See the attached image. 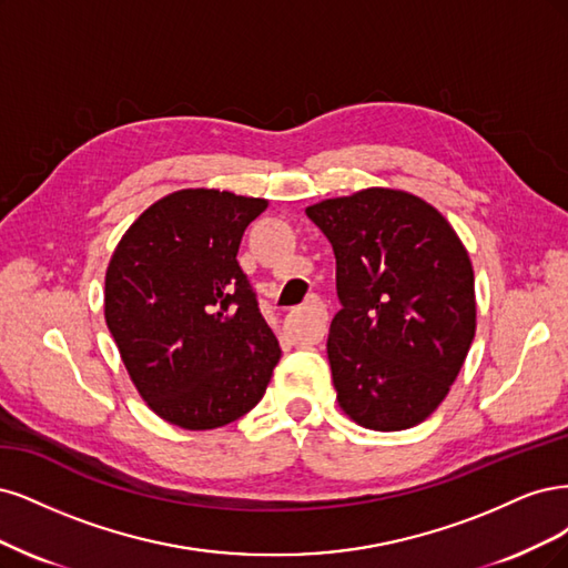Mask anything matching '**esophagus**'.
I'll return each instance as SVG.
<instances>
[{
  "mask_svg": "<svg viewBox=\"0 0 568 568\" xmlns=\"http://www.w3.org/2000/svg\"><path fill=\"white\" fill-rule=\"evenodd\" d=\"M308 318V337L314 342H321L327 333V306L318 295H311L306 304L297 311Z\"/></svg>",
  "mask_w": 568,
  "mask_h": 568,
  "instance_id": "1",
  "label": "esophagus"
}]
</instances>
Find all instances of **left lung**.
<instances>
[{
  "instance_id": "left-lung-1",
  "label": "left lung",
  "mask_w": 568,
  "mask_h": 568,
  "mask_svg": "<svg viewBox=\"0 0 568 568\" xmlns=\"http://www.w3.org/2000/svg\"><path fill=\"white\" fill-rule=\"evenodd\" d=\"M333 243L342 308L327 361L342 413L375 432L410 429L442 406L477 333L460 235L427 200L371 186L308 205Z\"/></svg>"
}]
</instances>
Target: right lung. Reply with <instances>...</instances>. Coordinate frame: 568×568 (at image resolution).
<instances>
[{
	"label": "right lung",
	"instance_id": "right-lung-1",
	"mask_svg": "<svg viewBox=\"0 0 568 568\" xmlns=\"http://www.w3.org/2000/svg\"><path fill=\"white\" fill-rule=\"evenodd\" d=\"M266 207L219 189L174 191L139 214L108 262L105 325L164 423L224 427L266 392L281 346L235 260Z\"/></svg>",
	"mask_w": 568,
	"mask_h": 568
}]
</instances>
